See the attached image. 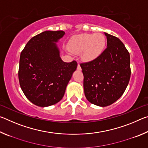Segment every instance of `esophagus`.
Instances as JSON below:
<instances>
[{"label":"esophagus","instance_id":"1","mask_svg":"<svg viewBox=\"0 0 148 148\" xmlns=\"http://www.w3.org/2000/svg\"><path fill=\"white\" fill-rule=\"evenodd\" d=\"M77 69L78 70V71H81L82 70V68H81V66H80V65H79V64H77Z\"/></svg>","mask_w":148,"mask_h":148}]
</instances>
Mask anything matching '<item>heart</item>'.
<instances>
[{
    "mask_svg": "<svg viewBox=\"0 0 148 148\" xmlns=\"http://www.w3.org/2000/svg\"><path fill=\"white\" fill-rule=\"evenodd\" d=\"M106 38L102 33L76 35L70 40L69 49L74 53H82V58L90 61L97 58L103 51Z\"/></svg>",
    "mask_w": 148,
    "mask_h": 148,
    "instance_id": "heart-1",
    "label": "heart"
}]
</instances>
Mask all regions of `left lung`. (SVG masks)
Instances as JSON below:
<instances>
[{
  "instance_id": "obj_1",
  "label": "left lung",
  "mask_w": 148,
  "mask_h": 148,
  "mask_svg": "<svg viewBox=\"0 0 148 148\" xmlns=\"http://www.w3.org/2000/svg\"><path fill=\"white\" fill-rule=\"evenodd\" d=\"M107 47L97 58L80 64L86 99L99 106L113 104L123 94L131 77L130 55L123 43L104 32Z\"/></svg>"
}]
</instances>
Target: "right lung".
Instances as JSON below:
<instances>
[{
	"instance_id": "obj_1",
	"label": "right lung",
	"mask_w": 148,
	"mask_h": 148,
	"mask_svg": "<svg viewBox=\"0 0 148 148\" xmlns=\"http://www.w3.org/2000/svg\"><path fill=\"white\" fill-rule=\"evenodd\" d=\"M62 31H47L27 42L20 55L18 77L24 95L36 106L46 107L59 102L77 63L65 62L56 46Z\"/></svg>"
}]
</instances>
